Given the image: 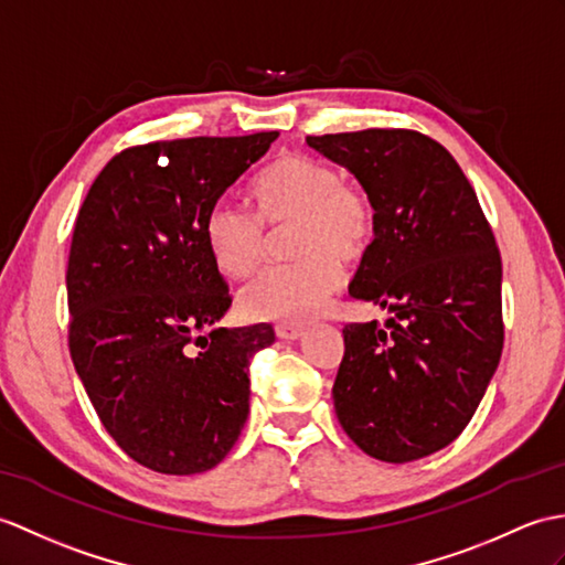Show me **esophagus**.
I'll return each instance as SVG.
<instances>
[{
	"label": "esophagus",
	"mask_w": 565,
	"mask_h": 565,
	"mask_svg": "<svg viewBox=\"0 0 565 565\" xmlns=\"http://www.w3.org/2000/svg\"><path fill=\"white\" fill-rule=\"evenodd\" d=\"M274 332H277L279 339H298L303 334V324H296V322H279L274 327Z\"/></svg>",
	"instance_id": "obj_1"
}]
</instances>
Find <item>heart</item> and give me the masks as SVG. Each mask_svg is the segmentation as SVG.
Wrapping results in <instances>:
<instances>
[{"label": "heart", "instance_id": "obj_1", "mask_svg": "<svg viewBox=\"0 0 565 565\" xmlns=\"http://www.w3.org/2000/svg\"><path fill=\"white\" fill-rule=\"evenodd\" d=\"M255 216L218 204L204 221L209 255L221 274L247 279L269 253L267 233H288L291 265L271 267L247 284L241 310L250 320L303 322L320 312L375 241V206L363 188L306 153L271 161L250 190Z\"/></svg>", "mask_w": 565, "mask_h": 565}]
</instances>
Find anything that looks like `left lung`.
<instances>
[{
	"label": "left lung",
	"mask_w": 565,
	"mask_h": 565,
	"mask_svg": "<svg viewBox=\"0 0 565 565\" xmlns=\"http://www.w3.org/2000/svg\"><path fill=\"white\" fill-rule=\"evenodd\" d=\"M375 206V241L349 294L395 312L344 327L332 387L347 436L383 462L450 445L503 351V265L477 192L450 151L414 129L308 137Z\"/></svg>",
	"instance_id": "left-lung-1"
}]
</instances>
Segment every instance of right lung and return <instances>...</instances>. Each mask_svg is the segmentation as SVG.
<instances>
[{
  "instance_id": "right-lung-1",
  "label": "right lung",
  "mask_w": 565,
  "mask_h": 565,
  "mask_svg": "<svg viewBox=\"0 0 565 565\" xmlns=\"http://www.w3.org/2000/svg\"><path fill=\"white\" fill-rule=\"evenodd\" d=\"M277 137L125 149L78 209L67 265L74 369L113 440L161 475L216 467L247 422V369L274 330L214 327L231 296L204 221Z\"/></svg>"
}]
</instances>
